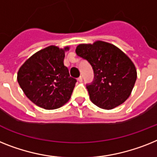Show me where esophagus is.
I'll use <instances>...</instances> for the list:
<instances>
[{"label": "esophagus", "mask_w": 157, "mask_h": 157, "mask_svg": "<svg viewBox=\"0 0 157 157\" xmlns=\"http://www.w3.org/2000/svg\"><path fill=\"white\" fill-rule=\"evenodd\" d=\"M78 81L79 82H82V77L80 76L79 78H78Z\"/></svg>", "instance_id": "1"}]
</instances>
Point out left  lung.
I'll return each instance as SVG.
<instances>
[{
  "label": "left lung",
  "mask_w": 157,
  "mask_h": 157,
  "mask_svg": "<svg viewBox=\"0 0 157 157\" xmlns=\"http://www.w3.org/2000/svg\"><path fill=\"white\" fill-rule=\"evenodd\" d=\"M75 52L91 65L94 71V80L86 84L91 102L107 110L124 103L137 78L130 58L116 46L102 41L80 44Z\"/></svg>",
  "instance_id": "1"
}]
</instances>
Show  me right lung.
I'll return each instance as SVG.
<instances>
[{"mask_svg":"<svg viewBox=\"0 0 157 157\" xmlns=\"http://www.w3.org/2000/svg\"><path fill=\"white\" fill-rule=\"evenodd\" d=\"M67 46H50L35 53L17 73V82L27 98L46 110L57 109L71 99L77 80L64 66Z\"/></svg>","mask_w":157,"mask_h":157,"instance_id":"add662e5","label":"right lung"}]
</instances>
